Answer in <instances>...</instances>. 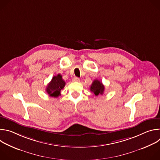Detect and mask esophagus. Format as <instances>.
<instances>
[{"instance_id":"34e87169","label":"esophagus","mask_w":160,"mask_h":160,"mask_svg":"<svg viewBox=\"0 0 160 160\" xmlns=\"http://www.w3.org/2000/svg\"><path fill=\"white\" fill-rule=\"evenodd\" d=\"M73 81L79 82L80 81V78H78V77H74V78H73Z\"/></svg>"}]
</instances>
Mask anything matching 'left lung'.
I'll use <instances>...</instances> for the list:
<instances>
[{"label": "left lung", "instance_id": "obj_1", "mask_svg": "<svg viewBox=\"0 0 160 160\" xmlns=\"http://www.w3.org/2000/svg\"><path fill=\"white\" fill-rule=\"evenodd\" d=\"M90 90L96 96L102 95L104 91V86L99 80H94L90 87Z\"/></svg>", "mask_w": 160, "mask_h": 160}]
</instances>
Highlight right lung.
Wrapping results in <instances>:
<instances>
[{
	"instance_id": "obj_1",
	"label": "right lung",
	"mask_w": 160,
	"mask_h": 160,
	"mask_svg": "<svg viewBox=\"0 0 160 160\" xmlns=\"http://www.w3.org/2000/svg\"><path fill=\"white\" fill-rule=\"evenodd\" d=\"M65 82L62 80V76L58 74L53 77L51 81L46 87V92L51 97L58 98L61 95V90L65 86Z\"/></svg>"
}]
</instances>
